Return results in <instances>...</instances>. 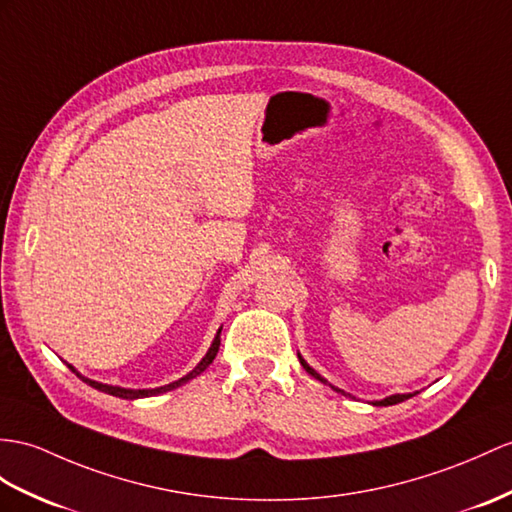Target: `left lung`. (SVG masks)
Listing matches in <instances>:
<instances>
[{
	"label": "left lung",
	"instance_id": "8db88e82",
	"mask_svg": "<svg viewBox=\"0 0 512 512\" xmlns=\"http://www.w3.org/2000/svg\"><path fill=\"white\" fill-rule=\"evenodd\" d=\"M297 358H299V363H302V367L310 373V376H313L315 380H319V382H323L326 384V380H323L319 373L310 367L306 360L302 358V354H297ZM332 389L336 391V393H343L345 395V391H341V389H336V386H332ZM408 397H413V393H395V395H389V397H384V400H380V402H373V406H393V404H400V402H404V400H408Z\"/></svg>",
	"mask_w": 512,
	"mask_h": 512
}]
</instances>
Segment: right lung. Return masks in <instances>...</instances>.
Listing matches in <instances>:
<instances>
[{
	"mask_svg": "<svg viewBox=\"0 0 512 512\" xmlns=\"http://www.w3.org/2000/svg\"><path fill=\"white\" fill-rule=\"evenodd\" d=\"M219 334H221V328H219V330H217V334H215V341L210 343L206 356H204L202 360H199L197 367H195L193 371H189V373H186L184 378H180V380H176V382H169V384H165V386H158V389H123V386H112V384H104V382H97V380H91V378H84L82 373L73 369L71 365H69V369H71L73 373H76V376H78L82 382H86L89 386H93V389H97V391L108 393V395H115V397H121V400H141V397H152V395H160V393H167V391L178 389V386L186 384L189 380L197 378L199 373H202V371H206V369H208V365L213 363L215 356H217V352H219V345H221Z\"/></svg>",
	"mask_w": 512,
	"mask_h": 512,
	"instance_id": "obj_1",
	"label": "right lung"
}]
</instances>
